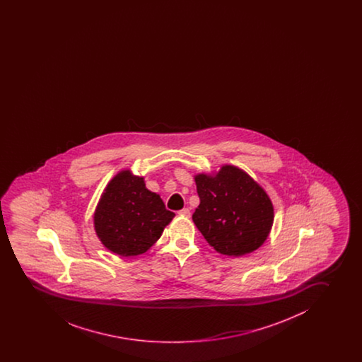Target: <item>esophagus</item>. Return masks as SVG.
Masks as SVG:
<instances>
[{"label": "esophagus", "mask_w": 362, "mask_h": 362, "mask_svg": "<svg viewBox=\"0 0 362 362\" xmlns=\"http://www.w3.org/2000/svg\"><path fill=\"white\" fill-rule=\"evenodd\" d=\"M178 214L182 215V216H187V218H189V216H190V211H189L188 208H184V209L179 210Z\"/></svg>", "instance_id": "obj_1"}]
</instances>
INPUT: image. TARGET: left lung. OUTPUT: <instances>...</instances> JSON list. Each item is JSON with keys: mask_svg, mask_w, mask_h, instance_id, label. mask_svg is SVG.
Returning <instances> with one entry per match:
<instances>
[{"mask_svg": "<svg viewBox=\"0 0 362 362\" xmlns=\"http://www.w3.org/2000/svg\"><path fill=\"white\" fill-rule=\"evenodd\" d=\"M195 184L200 204L193 221L216 252L241 257L262 247L273 226L274 208L250 175L224 165L216 175L198 174Z\"/></svg>", "mask_w": 362, "mask_h": 362, "instance_id": "8db88e82", "label": "left lung"}]
</instances>
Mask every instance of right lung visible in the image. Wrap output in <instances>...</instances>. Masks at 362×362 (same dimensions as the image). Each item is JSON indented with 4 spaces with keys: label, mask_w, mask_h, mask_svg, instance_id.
I'll return each instance as SVG.
<instances>
[{
    "label": "right lung",
    "mask_w": 362,
    "mask_h": 362,
    "mask_svg": "<svg viewBox=\"0 0 362 362\" xmlns=\"http://www.w3.org/2000/svg\"><path fill=\"white\" fill-rule=\"evenodd\" d=\"M141 177L123 170L110 180L95 213V229L107 249L121 257L147 252L174 218Z\"/></svg>",
    "instance_id": "obj_1"
}]
</instances>
